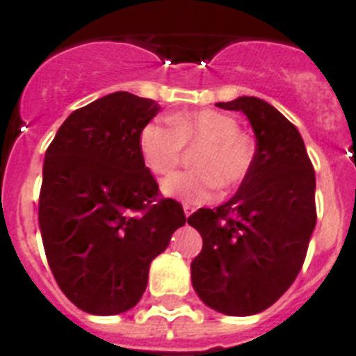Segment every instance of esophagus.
<instances>
[{"instance_id": "1", "label": "esophagus", "mask_w": 356, "mask_h": 356, "mask_svg": "<svg viewBox=\"0 0 356 356\" xmlns=\"http://www.w3.org/2000/svg\"><path fill=\"white\" fill-rule=\"evenodd\" d=\"M193 211H195V209H193V206H190V204H184V215L190 216Z\"/></svg>"}]
</instances>
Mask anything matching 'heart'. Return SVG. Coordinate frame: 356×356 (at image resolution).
<instances>
[{"label":"heart","instance_id":"heart-1","mask_svg":"<svg viewBox=\"0 0 356 356\" xmlns=\"http://www.w3.org/2000/svg\"><path fill=\"white\" fill-rule=\"evenodd\" d=\"M233 114L215 109L188 111L174 118L150 120L140 132V152L145 165L157 175L170 174L182 157L184 145H200L191 165L163 181V193L188 204L213 199L218 188L234 190L254 168L258 145L238 131Z\"/></svg>","mask_w":356,"mask_h":356}]
</instances>
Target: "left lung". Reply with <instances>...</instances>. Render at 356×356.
<instances>
[{
	"mask_svg": "<svg viewBox=\"0 0 356 356\" xmlns=\"http://www.w3.org/2000/svg\"><path fill=\"white\" fill-rule=\"evenodd\" d=\"M254 131L258 157L238 191L188 218L202 236L191 285L206 307L234 317L267 310L290 289L307 256L315 220V172L301 134L256 97L218 102Z\"/></svg>",
	"mask_w": 356,
	"mask_h": 356,
	"instance_id": "8db88e82",
	"label": "left lung"
}]
</instances>
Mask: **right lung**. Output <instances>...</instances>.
<instances>
[{
    "label": "right lung",
    "mask_w": 356,
    "mask_h": 356,
    "mask_svg": "<svg viewBox=\"0 0 356 356\" xmlns=\"http://www.w3.org/2000/svg\"><path fill=\"white\" fill-rule=\"evenodd\" d=\"M150 98L118 91L76 109L46 150L39 227L55 281L92 315L131 310L148 268L186 216L140 152V132L159 113Z\"/></svg>",
    "instance_id": "right-lung-1"
}]
</instances>
